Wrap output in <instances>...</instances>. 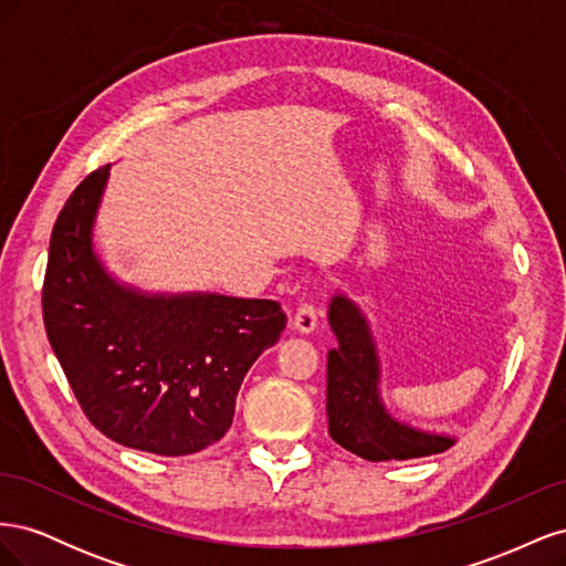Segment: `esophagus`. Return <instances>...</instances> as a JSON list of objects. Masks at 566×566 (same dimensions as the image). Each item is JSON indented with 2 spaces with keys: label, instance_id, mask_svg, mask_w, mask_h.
I'll list each match as a JSON object with an SVG mask.
<instances>
[{
  "label": "esophagus",
  "instance_id": "obj_1",
  "mask_svg": "<svg viewBox=\"0 0 566 566\" xmlns=\"http://www.w3.org/2000/svg\"><path fill=\"white\" fill-rule=\"evenodd\" d=\"M316 325H318V312H316V306H314L312 302L300 304L295 316H293V328H295L297 333H302V335H310V333L316 331Z\"/></svg>",
  "mask_w": 566,
  "mask_h": 566
}]
</instances>
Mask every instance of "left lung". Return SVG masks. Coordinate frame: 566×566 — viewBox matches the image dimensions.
I'll return each instance as SVG.
<instances>
[{
    "mask_svg": "<svg viewBox=\"0 0 566 566\" xmlns=\"http://www.w3.org/2000/svg\"><path fill=\"white\" fill-rule=\"evenodd\" d=\"M337 349L328 352V434L354 455L382 462L424 458L451 449L449 434L422 432L394 418L380 397V356L358 306L333 295L328 304Z\"/></svg>",
    "mask_w": 566,
    "mask_h": 566,
    "instance_id": "obj_1",
    "label": "left lung"
}]
</instances>
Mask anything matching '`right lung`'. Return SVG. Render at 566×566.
<instances>
[{"label":"right lung","mask_w":566,"mask_h":566,"mask_svg":"<svg viewBox=\"0 0 566 566\" xmlns=\"http://www.w3.org/2000/svg\"><path fill=\"white\" fill-rule=\"evenodd\" d=\"M108 172L98 167L75 188L51 231L49 345L98 432L156 455L198 453L229 432L245 373L287 316L273 300L150 295L117 283L92 241Z\"/></svg>","instance_id":"1"}]
</instances>
